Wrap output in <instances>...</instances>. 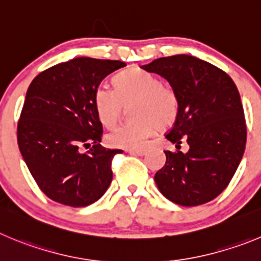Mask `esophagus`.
<instances>
[{
  "label": "esophagus",
  "instance_id": "esophagus-1",
  "mask_svg": "<svg viewBox=\"0 0 261 261\" xmlns=\"http://www.w3.org/2000/svg\"><path fill=\"white\" fill-rule=\"evenodd\" d=\"M127 152L133 155H144L147 153L144 149H130Z\"/></svg>",
  "mask_w": 261,
  "mask_h": 261
}]
</instances>
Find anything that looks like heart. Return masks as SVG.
I'll list each match as a JSON object with an SVG mask.
<instances>
[{"instance_id":"b5f03b06","label":"heart","mask_w":261,"mask_h":261,"mask_svg":"<svg viewBox=\"0 0 261 261\" xmlns=\"http://www.w3.org/2000/svg\"><path fill=\"white\" fill-rule=\"evenodd\" d=\"M116 90L106 85L96 87L94 107L97 118L106 127L119 121L123 106L133 107L134 122L122 123L107 134V143L113 148L139 149L158 127L167 128L179 116L180 101L171 86L160 77L140 68H128L114 77Z\"/></svg>"}]
</instances>
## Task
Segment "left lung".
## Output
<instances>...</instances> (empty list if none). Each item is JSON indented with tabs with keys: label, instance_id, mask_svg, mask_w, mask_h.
I'll return each mask as SVG.
<instances>
[{
	"label": "left lung",
	"instance_id": "8db88e82",
	"mask_svg": "<svg viewBox=\"0 0 261 261\" xmlns=\"http://www.w3.org/2000/svg\"><path fill=\"white\" fill-rule=\"evenodd\" d=\"M143 69L169 81L179 96V116L166 134L177 149L154 175L158 189L180 206L213 201L232 180L246 147V121L237 86L224 70L191 55L153 60Z\"/></svg>",
	"mask_w": 261,
	"mask_h": 261
}]
</instances>
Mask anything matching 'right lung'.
I'll use <instances>...</instances> for the list:
<instances>
[{"instance_id":"right-lung-1","label":"right lung","mask_w":261,"mask_h":261,"mask_svg":"<svg viewBox=\"0 0 261 261\" xmlns=\"http://www.w3.org/2000/svg\"><path fill=\"white\" fill-rule=\"evenodd\" d=\"M119 60L74 58L43 70L29 85L18 122V144L41 191L59 203L85 207L111 186L119 149L100 145L103 126L94 92ZM81 146L90 147L81 153Z\"/></svg>"}]
</instances>
